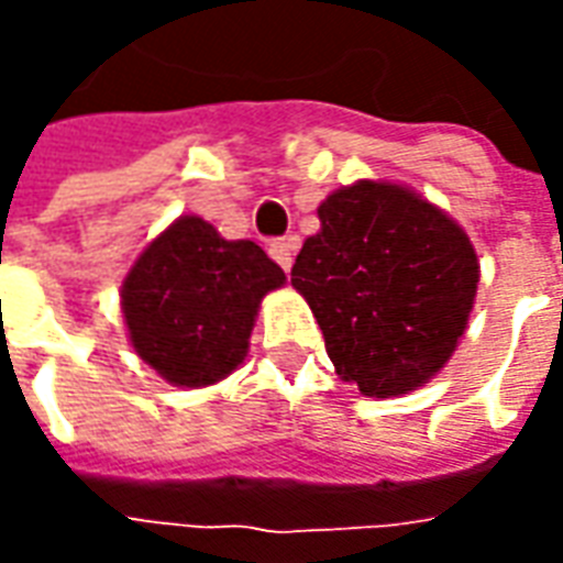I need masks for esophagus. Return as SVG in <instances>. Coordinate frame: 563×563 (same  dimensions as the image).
Returning <instances> with one entry per match:
<instances>
[{
  "label": "esophagus",
  "instance_id": "esophagus-1",
  "mask_svg": "<svg viewBox=\"0 0 563 563\" xmlns=\"http://www.w3.org/2000/svg\"><path fill=\"white\" fill-rule=\"evenodd\" d=\"M268 253L283 271H289V268H292V258H295V241H292V238H283V241H271Z\"/></svg>",
  "mask_w": 563,
  "mask_h": 563
}]
</instances>
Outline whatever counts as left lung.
<instances>
[{
    "mask_svg": "<svg viewBox=\"0 0 563 563\" xmlns=\"http://www.w3.org/2000/svg\"><path fill=\"white\" fill-rule=\"evenodd\" d=\"M292 265L325 353L367 398L422 386L471 317L479 265L467 234L410 189L358 180L319 205Z\"/></svg>",
    "mask_w": 563,
    "mask_h": 563,
    "instance_id": "obj_1",
    "label": "left lung"
}]
</instances>
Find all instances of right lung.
<instances>
[{"instance_id": "obj_1", "label": "right lung", "mask_w": 563, "mask_h": 563, "mask_svg": "<svg viewBox=\"0 0 563 563\" xmlns=\"http://www.w3.org/2000/svg\"><path fill=\"white\" fill-rule=\"evenodd\" d=\"M286 274L253 241H225L180 217L144 250L123 283L135 353L174 386H210L244 362L258 301Z\"/></svg>"}]
</instances>
